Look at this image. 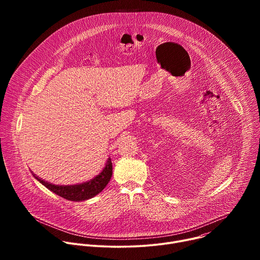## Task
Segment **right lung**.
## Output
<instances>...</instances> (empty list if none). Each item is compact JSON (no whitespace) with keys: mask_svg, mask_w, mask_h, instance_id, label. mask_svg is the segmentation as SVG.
I'll return each mask as SVG.
<instances>
[{"mask_svg":"<svg viewBox=\"0 0 260 260\" xmlns=\"http://www.w3.org/2000/svg\"><path fill=\"white\" fill-rule=\"evenodd\" d=\"M34 177L38 181H40V183H42L49 190L53 191L57 196L69 201L80 202L93 198L106 187V185L109 183L111 177H112V161L109 158L106 164V167L100 175H98L90 181L81 184L55 185L39 178L35 174Z\"/></svg>","mask_w":260,"mask_h":260,"instance_id":"add662e5","label":"right lung"}]
</instances>
